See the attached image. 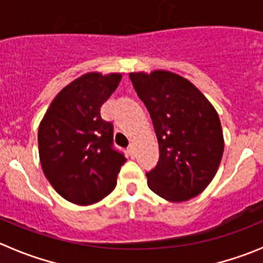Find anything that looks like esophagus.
I'll list each match as a JSON object with an SVG mask.
<instances>
[{
    "label": "esophagus",
    "instance_id": "1",
    "mask_svg": "<svg viewBox=\"0 0 263 263\" xmlns=\"http://www.w3.org/2000/svg\"><path fill=\"white\" fill-rule=\"evenodd\" d=\"M127 153H128V156L131 157V158H134V157H135V146L129 145L128 148H127Z\"/></svg>",
    "mask_w": 263,
    "mask_h": 263
}]
</instances>
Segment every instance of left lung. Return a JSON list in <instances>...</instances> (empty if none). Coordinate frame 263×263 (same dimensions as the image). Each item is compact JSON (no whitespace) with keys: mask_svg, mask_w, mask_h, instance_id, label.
<instances>
[{"mask_svg":"<svg viewBox=\"0 0 263 263\" xmlns=\"http://www.w3.org/2000/svg\"><path fill=\"white\" fill-rule=\"evenodd\" d=\"M148 109L159 146V159L146 173L154 193L173 202L200 195L223 156V132L213 105L187 79L168 71L129 73Z\"/></svg>","mask_w":263,"mask_h":263,"instance_id":"1","label":"left lung"}]
</instances>
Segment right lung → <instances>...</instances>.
<instances>
[{"label":"right lung","instance_id":"right-lung-1","mask_svg":"<svg viewBox=\"0 0 263 263\" xmlns=\"http://www.w3.org/2000/svg\"><path fill=\"white\" fill-rule=\"evenodd\" d=\"M120 79V73L80 76L58 93L41 120V167L54 190L70 202L90 205L106 197L127 161L114 148L112 123L100 114Z\"/></svg>","mask_w":263,"mask_h":263}]
</instances>
